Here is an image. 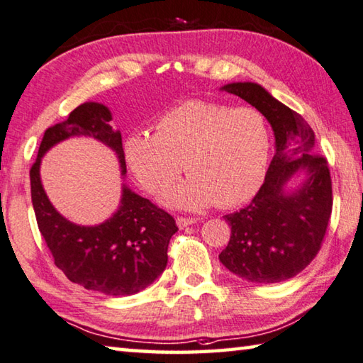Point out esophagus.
<instances>
[{"instance_id": "esophagus-1", "label": "esophagus", "mask_w": 363, "mask_h": 363, "mask_svg": "<svg viewBox=\"0 0 363 363\" xmlns=\"http://www.w3.org/2000/svg\"><path fill=\"white\" fill-rule=\"evenodd\" d=\"M193 223H196V218H193V217H177V226L180 228V230H183V228H186Z\"/></svg>"}]
</instances>
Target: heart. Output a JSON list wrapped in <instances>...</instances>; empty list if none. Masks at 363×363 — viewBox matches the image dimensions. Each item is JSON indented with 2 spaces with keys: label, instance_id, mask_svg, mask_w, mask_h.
Segmentation results:
<instances>
[{
  "label": "heart",
  "instance_id": "b5f03b06",
  "mask_svg": "<svg viewBox=\"0 0 363 363\" xmlns=\"http://www.w3.org/2000/svg\"><path fill=\"white\" fill-rule=\"evenodd\" d=\"M271 145L268 119L258 108L188 100L165 111L155 133H130L124 157L150 193L170 188L185 167L188 180L164 196L170 206L231 207L262 186Z\"/></svg>",
  "mask_w": 363,
  "mask_h": 363
}]
</instances>
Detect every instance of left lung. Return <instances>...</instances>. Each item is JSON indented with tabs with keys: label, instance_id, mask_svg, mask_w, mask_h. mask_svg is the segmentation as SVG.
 Returning <instances> with one entry per match:
<instances>
[{
	"label": "left lung",
	"instance_id": "1",
	"mask_svg": "<svg viewBox=\"0 0 363 363\" xmlns=\"http://www.w3.org/2000/svg\"><path fill=\"white\" fill-rule=\"evenodd\" d=\"M221 91L258 108L274 130L276 155L262 188L242 211L226 215L231 238L220 262L233 274L253 284H276L301 272L315 258L332 215V178L327 159L317 155L314 130L255 82H233ZM308 174L295 192L289 178Z\"/></svg>",
	"mask_w": 363,
	"mask_h": 363
}]
</instances>
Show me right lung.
Returning <instances> with one entry per match:
<instances>
[{"label":"right lung","mask_w":363,"mask_h":363,"mask_svg":"<svg viewBox=\"0 0 363 363\" xmlns=\"http://www.w3.org/2000/svg\"><path fill=\"white\" fill-rule=\"evenodd\" d=\"M110 121L111 113L105 105L87 101L44 132L30 169L31 202L54 263L69 281L105 295L127 296L138 294L162 274L170 238L178 231L174 217L123 185L121 206L111 218L95 226L74 225L50 204L40 177L44 152L62 140L79 135L110 146L124 175L123 138Z\"/></svg>","instance_id":"obj_1"}]
</instances>
